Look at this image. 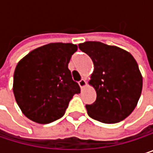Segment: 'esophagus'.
Wrapping results in <instances>:
<instances>
[{
	"mask_svg": "<svg viewBox=\"0 0 153 153\" xmlns=\"http://www.w3.org/2000/svg\"><path fill=\"white\" fill-rule=\"evenodd\" d=\"M86 84H87V82H86V80L85 79H80L79 81V87H80V88H83L85 86H86Z\"/></svg>",
	"mask_w": 153,
	"mask_h": 153,
	"instance_id": "1",
	"label": "esophagus"
}]
</instances>
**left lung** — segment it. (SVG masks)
I'll use <instances>...</instances> for the list:
<instances>
[{
  "mask_svg": "<svg viewBox=\"0 0 153 153\" xmlns=\"http://www.w3.org/2000/svg\"><path fill=\"white\" fill-rule=\"evenodd\" d=\"M79 48L94 63L89 83L97 91V99L86 105L88 114L106 124L123 120L136 108L142 92L137 61L128 51L99 42H86Z\"/></svg>",
  "mask_w": 153,
  "mask_h": 153,
  "instance_id": "left-lung-1",
  "label": "left lung"
}]
</instances>
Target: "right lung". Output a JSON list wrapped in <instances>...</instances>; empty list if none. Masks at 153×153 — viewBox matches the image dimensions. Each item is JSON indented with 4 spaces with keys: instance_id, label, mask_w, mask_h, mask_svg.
I'll list each match as a JSON object with an SVG mask.
<instances>
[{
    "instance_id": "right-lung-1",
    "label": "right lung",
    "mask_w": 153,
    "mask_h": 153,
    "mask_svg": "<svg viewBox=\"0 0 153 153\" xmlns=\"http://www.w3.org/2000/svg\"><path fill=\"white\" fill-rule=\"evenodd\" d=\"M77 46L50 43L31 51L21 59L14 73L16 104L31 120L48 124L64 116L80 88L68 69Z\"/></svg>"
}]
</instances>
